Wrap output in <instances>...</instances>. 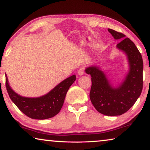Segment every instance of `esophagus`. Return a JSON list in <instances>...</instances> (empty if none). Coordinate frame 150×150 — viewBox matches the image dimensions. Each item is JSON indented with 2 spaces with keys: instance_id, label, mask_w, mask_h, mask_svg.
<instances>
[{
  "instance_id": "34e87169",
  "label": "esophagus",
  "mask_w": 150,
  "mask_h": 150,
  "mask_svg": "<svg viewBox=\"0 0 150 150\" xmlns=\"http://www.w3.org/2000/svg\"><path fill=\"white\" fill-rule=\"evenodd\" d=\"M78 74L80 76H82L84 74V68H80L79 70H78Z\"/></svg>"
}]
</instances>
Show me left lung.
I'll return each mask as SVG.
<instances>
[{
    "label": "left lung",
    "mask_w": 150,
    "mask_h": 150,
    "mask_svg": "<svg viewBox=\"0 0 150 150\" xmlns=\"http://www.w3.org/2000/svg\"><path fill=\"white\" fill-rule=\"evenodd\" d=\"M108 31L115 39L121 40L117 47L127 55L130 70L125 80L118 88H113L103 71L97 67H89L85 71L91 76L89 96L95 109L106 116H120L134 105L142 93L144 64L142 54L133 41L121 32L112 29Z\"/></svg>",
    "instance_id": "left-lung-1"
}]
</instances>
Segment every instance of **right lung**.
<instances>
[{
	"label": "right lung",
	"mask_w": 150,
	"mask_h": 150,
	"mask_svg": "<svg viewBox=\"0 0 150 150\" xmlns=\"http://www.w3.org/2000/svg\"><path fill=\"white\" fill-rule=\"evenodd\" d=\"M75 80L76 76H71L47 95L38 98H28L17 95L9 86L6 76L5 85L11 99L21 112L30 118L44 120L55 116L60 112L66 93Z\"/></svg>",
	"instance_id": "obj_1"
}]
</instances>
